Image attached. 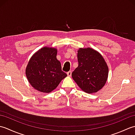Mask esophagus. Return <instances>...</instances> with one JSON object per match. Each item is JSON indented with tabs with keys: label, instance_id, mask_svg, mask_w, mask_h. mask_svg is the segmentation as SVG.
<instances>
[{
	"label": "esophagus",
	"instance_id": "34e87169",
	"mask_svg": "<svg viewBox=\"0 0 135 135\" xmlns=\"http://www.w3.org/2000/svg\"><path fill=\"white\" fill-rule=\"evenodd\" d=\"M71 74H72V73H71V71H68V72H67V75H68V76H71Z\"/></svg>",
	"mask_w": 135,
	"mask_h": 135
}]
</instances>
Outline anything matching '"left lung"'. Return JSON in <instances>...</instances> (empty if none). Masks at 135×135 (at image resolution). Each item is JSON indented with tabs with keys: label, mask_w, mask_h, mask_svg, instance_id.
Here are the masks:
<instances>
[{
	"label": "left lung",
	"mask_w": 135,
	"mask_h": 135,
	"mask_svg": "<svg viewBox=\"0 0 135 135\" xmlns=\"http://www.w3.org/2000/svg\"><path fill=\"white\" fill-rule=\"evenodd\" d=\"M78 66L72 73L73 79L88 93L97 92L105 85L108 67L102 55L90 47L79 48L77 53Z\"/></svg>",
	"instance_id": "left-lung-1"
}]
</instances>
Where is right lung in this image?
I'll return each instance as SVG.
<instances>
[{
    "mask_svg": "<svg viewBox=\"0 0 135 135\" xmlns=\"http://www.w3.org/2000/svg\"><path fill=\"white\" fill-rule=\"evenodd\" d=\"M57 54V49L45 46L31 57L25 74L28 82L35 89L42 93H50L67 76L61 70Z\"/></svg>",
    "mask_w": 135,
    "mask_h": 135,
    "instance_id": "1",
    "label": "right lung"
}]
</instances>
